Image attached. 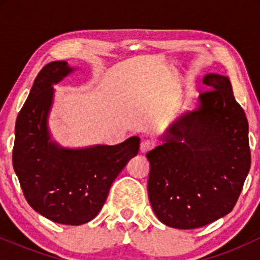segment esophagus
Returning <instances> with one entry per match:
<instances>
[{
	"instance_id": "obj_1",
	"label": "esophagus",
	"mask_w": 260,
	"mask_h": 260,
	"mask_svg": "<svg viewBox=\"0 0 260 260\" xmlns=\"http://www.w3.org/2000/svg\"><path fill=\"white\" fill-rule=\"evenodd\" d=\"M153 147H154V143L151 142V140L145 139L140 143V151H142L143 154H145V153H148V151L150 150Z\"/></svg>"
}]
</instances>
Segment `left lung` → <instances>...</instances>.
<instances>
[{
    "instance_id": "obj_1",
    "label": "left lung",
    "mask_w": 260,
    "mask_h": 260,
    "mask_svg": "<svg viewBox=\"0 0 260 260\" xmlns=\"http://www.w3.org/2000/svg\"><path fill=\"white\" fill-rule=\"evenodd\" d=\"M208 90L171 122L147 154L148 196L170 228H202L228 215L250 169L248 121L229 77L208 73Z\"/></svg>"
}]
</instances>
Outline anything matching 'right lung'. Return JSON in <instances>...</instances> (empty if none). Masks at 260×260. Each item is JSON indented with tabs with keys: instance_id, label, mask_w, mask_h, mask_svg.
I'll list each match as a JSON object with an SVG mask.
<instances>
[{
	"instance_id": "add662e5",
	"label": "right lung",
	"mask_w": 260,
	"mask_h": 260,
	"mask_svg": "<svg viewBox=\"0 0 260 260\" xmlns=\"http://www.w3.org/2000/svg\"><path fill=\"white\" fill-rule=\"evenodd\" d=\"M77 70L55 61L40 71L17 117L13 148V169L29 205L53 222L73 226L99 214L112 182L138 154L140 143L134 136L116 145L67 148L53 139V85Z\"/></svg>"
}]
</instances>
